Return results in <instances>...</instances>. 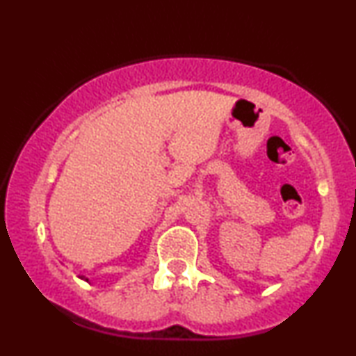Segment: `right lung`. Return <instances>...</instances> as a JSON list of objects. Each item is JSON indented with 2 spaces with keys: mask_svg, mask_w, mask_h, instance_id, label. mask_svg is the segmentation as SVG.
I'll return each instance as SVG.
<instances>
[{
  "mask_svg": "<svg viewBox=\"0 0 356 356\" xmlns=\"http://www.w3.org/2000/svg\"><path fill=\"white\" fill-rule=\"evenodd\" d=\"M82 277H84V275H82Z\"/></svg>",
  "mask_w": 356,
  "mask_h": 356,
  "instance_id": "obj_1",
  "label": "right lung"
}]
</instances>
